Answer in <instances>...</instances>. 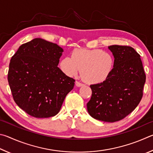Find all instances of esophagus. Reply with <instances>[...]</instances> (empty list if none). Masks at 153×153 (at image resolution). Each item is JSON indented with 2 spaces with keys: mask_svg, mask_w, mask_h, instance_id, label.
<instances>
[{
  "mask_svg": "<svg viewBox=\"0 0 153 153\" xmlns=\"http://www.w3.org/2000/svg\"><path fill=\"white\" fill-rule=\"evenodd\" d=\"M75 84H76V87H82V86H83V85H84L83 84L81 83V82H79V81H76V82H75Z\"/></svg>",
  "mask_w": 153,
  "mask_h": 153,
  "instance_id": "1",
  "label": "esophagus"
}]
</instances>
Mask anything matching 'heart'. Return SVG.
I'll return each instance as SVG.
<instances>
[{"label":"heart","instance_id":"b5f03b06","mask_svg":"<svg viewBox=\"0 0 153 153\" xmlns=\"http://www.w3.org/2000/svg\"><path fill=\"white\" fill-rule=\"evenodd\" d=\"M114 66V59L111 53L100 49H75L71 58L65 57L60 62L61 68L70 76H76L81 71L82 79L88 84L105 81Z\"/></svg>","mask_w":153,"mask_h":153}]
</instances>
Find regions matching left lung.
<instances>
[{"label":"left lung","instance_id":"8db88e82","mask_svg":"<svg viewBox=\"0 0 153 153\" xmlns=\"http://www.w3.org/2000/svg\"><path fill=\"white\" fill-rule=\"evenodd\" d=\"M114 58L113 71L105 81L90 85L87 111L96 120L115 122L134 110L143 97L146 81L140 56L132 47L108 46Z\"/></svg>","mask_w":153,"mask_h":153}]
</instances>
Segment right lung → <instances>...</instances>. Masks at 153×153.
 Listing matches in <instances>:
<instances>
[{"mask_svg":"<svg viewBox=\"0 0 153 153\" xmlns=\"http://www.w3.org/2000/svg\"><path fill=\"white\" fill-rule=\"evenodd\" d=\"M64 50L35 38L22 44L11 58L8 82L17 105L30 116L44 118L60 111L75 80L58 68Z\"/></svg>","mask_w":153,"mask_h":153,"instance_id":"right-lung-1","label":"right lung"}]
</instances>
